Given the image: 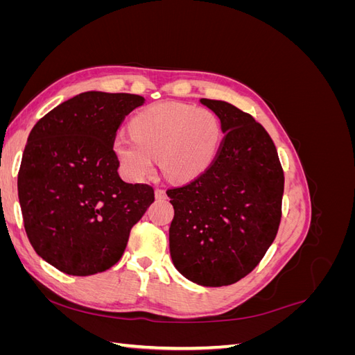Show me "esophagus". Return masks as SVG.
Instances as JSON below:
<instances>
[{
  "mask_svg": "<svg viewBox=\"0 0 355 355\" xmlns=\"http://www.w3.org/2000/svg\"><path fill=\"white\" fill-rule=\"evenodd\" d=\"M155 198H157V200H164V198H167V194H166V189H161V188H157V189H155Z\"/></svg>",
  "mask_w": 355,
  "mask_h": 355,
  "instance_id": "esophagus-1",
  "label": "esophagus"
}]
</instances>
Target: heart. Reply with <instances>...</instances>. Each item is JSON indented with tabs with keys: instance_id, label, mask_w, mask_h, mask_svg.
Returning a JSON list of instances; mask_svg holds the SVG:
<instances>
[{
	"instance_id": "b5f03b06",
	"label": "heart",
	"mask_w": 355,
	"mask_h": 355,
	"mask_svg": "<svg viewBox=\"0 0 355 355\" xmlns=\"http://www.w3.org/2000/svg\"><path fill=\"white\" fill-rule=\"evenodd\" d=\"M130 127L133 135H116L112 149L133 180L153 175L154 158L170 179L196 178L213 163L222 141L216 115L176 102L148 106L133 116Z\"/></svg>"
}]
</instances>
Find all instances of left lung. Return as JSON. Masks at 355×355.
Here are the masks:
<instances>
[{
	"label": "left lung",
	"instance_id": "8db88e82",
	"mask_svg": "<svg viewBox=\"0 0 355 355\" xmlns=\"http://www.w3.org/2000/svg\"><path fill=\"white\" fill-rule=\"evenodd\" d=\"M225 133L209 168L167 191L175 207L170 256L188 280L230 286L261 262L282 219L284 173L275 145L254 118L223 101L201 99Z\"/></svg>",
	"mask_w": 355,
	"mask_h": 355
}]
</instances>
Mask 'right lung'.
Returning <instances> with one entry per match:
<instances>
[{
  "mask_svg": "<svg viewBox=\"0 0 355 355\" xmlns=\"http://www.w3.org/2000/svg\"><path fill=\"white\" fill-rule=\"evenodd\" d=\"M139 94L85 92L32 128L17 176L25 231L42 259L69 275H93L121 259L133 225L154 202L127 184L112 142Z\"/></svg>",
  "mask_w": 355,
  "mask_h": 355,
  "instance_id": "obj_1",
  "label": "right lung"
}]
</instances>
